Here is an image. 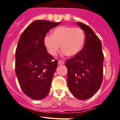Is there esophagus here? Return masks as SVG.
<instances>
[{"instance_id": "1", "label": "esophagus", "mask_w": 120, "mask_h": 120, "mask_svg": "<svg viewBox=\"0 0 120 120\" xmlns=\"http://www.w3.org/2000/svg\"><path fill=\"white\" fill-rule=\"evenodd\" d=\"M64 64V61L63 60H59V61H58V64L61 65V64Z\"/></svg>"}]
</instances>
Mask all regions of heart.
<instances>
[{
  "mask_svg": "<svg viewBox=\"0 0 120 120\" xmlns=\"http://www.w3.org/2000/svg\"><path fill=\"white\" fill-rule=\"evenodd\" d=\"M85 42V34L80 28L60 26L45 36L43 45L48 52L55 56L60 48L68 56H74L81 52Z\"/></svg>",
  "mask_w": 120,
  "mask_h": 120,
  "instance_id": "b5f03b06",
  "label": "heart"
}]
</instances>
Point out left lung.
<instances>
[{
  "mask_svg": "<svg viewBox=\"0 0 120 120\" xmlns=\"http://www.w3.org/2000/svg\"><path fill=\"white\" fill-rule=\"evenodd\" d=\"M85 32L83 49L66 62L67 83L74 97L85 100L94 96L103 81L104 55L100 40L88 25L77 22Z\"/></svg>",
  "mask_w": 120,
  "mask_h": 120,
  "instance_id": "8db88e82",
  "label": "left lung"
}]
</instances>
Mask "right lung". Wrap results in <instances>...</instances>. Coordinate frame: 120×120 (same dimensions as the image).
Listing matches in <instances>:
<instances>
[{
    "label": "right lung",
    "instance_id": "1",
    "mask_svg": "<svg viewBox=\"0 0 120 120\" xmlns=\"http://www.w3.org/2000/svg\"><path fill=\"white\" fill-rule=\"evenodd\" d=\"M60 24L35 21L19 39L15 50V73L23 92L33 100H41L50 92L58 61L47 53L43 38L50 29Z\"/></svg>",
    "mask_w": 120,
    "mask_h": 120
}]
</instances>
